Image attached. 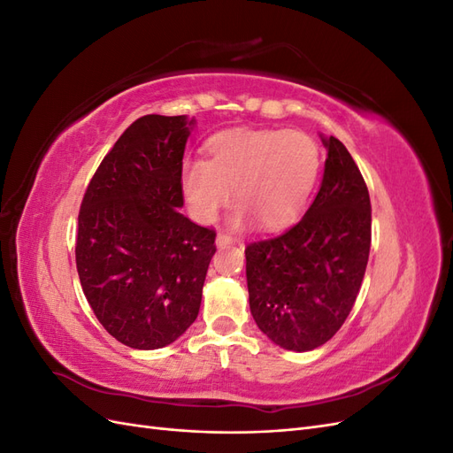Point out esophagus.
<instances>
[{
	"label": "esophagus",
	"instance_id": "34e87169",
	"mask_svg": "<svg viewBox=\"0 0 453 453\" xmlns=\"http://www.w3.org/2000/svg\"><path fill=\"white\" fill-rule=\"evenodd\" d=\"M230 238L228 236H225V234H219L217 236V245H219V248H226V245H230Z\"/></svg>",
	"mask_w": 453,
	"mask_h": 453
}]
</instances>
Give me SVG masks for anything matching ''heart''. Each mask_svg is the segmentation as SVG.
Masks as SVG:
<instances>
[{
	"label": "heart",
	"instance_id": "1",
	"mask_svg": "<svg viewBox=\"0 0 453 453\" xmlns=\"http://www.w3.org/2000/svg\"><path fill=\"white\" fill-rule=\"evenodd\" d=\"M318 172L319 147L306 132L234 128L211 135L205 160L185 164L181 185L198 221H213L232 188L234 223L253 215L272 230L303 210Z\"/></svg>",
	"mask_w": 453,
	"mask_h": 453
}]
</instances>
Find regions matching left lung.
I'll use <instances>...</instances> for the list:
<instances>
[{"mask_svg": "<svg viewBox=\"0 0 453 453\" xmlns=\"http://www.w3.org/2000/svg\"><path fill=\"white\" fill-rule=\"evenodd\" d=\"M325 173L300 221L245 248L250 308L273 344L311 351L344 325L370 253L372 211L357 164L334 135L323 138Z\"/></svg>", "mask_w": 453, "mask_h": 453, "instance_id": "8db88e82", "label": "left lung"}]
</instances>
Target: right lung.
I'll use <instances>...</instances> for the list:
<instances>
[{
  "instance_id": "add662e5",
  "label": "right lung",
  "mask_w": 453,
  "mask_h": 453,
  "mask_svg": "<svg viewBox=\"0 0 453 453\" xmlns=\"http://www.w3.org/2000/svg\"><path fill=\"white\" fill-rule=\"evenodd\" d=\"M185 115H145L104 157L81 203L75 263L96 318L120 344L158 349L198 318L215 230L180 213Z\"/></svg>"
}]
</instances>
